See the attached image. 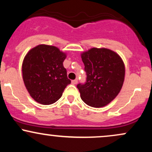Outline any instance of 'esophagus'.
I'll return each instance as SVG.
<instances>
[{"instance_id":"obj_1","label":"esophagus","mask_w":152,"mask_h":152,"mask_svg":"<svg viewBox=\"0 0 152 152\" xmlns=\"http://www.w3.org/2000/svg\"><path fill=\"white\" fill-rule=\"evenodd\" d=\"M71 83H72V84H76V83H78V80L77 79H75V80H73L72 81H71Z\"/></svg>"}]
</instances>
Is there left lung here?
I'll use <instances>...</instances> for the list:
<instances>
[{
	"instance_id": "8db88e82",
	"label": "left lung",
	"mask_w": 152,
	"mask_h": 152,
	"mask_svg": "<svg viewBox=\"0 0 152 152\" xmlns=\"http://www.w3.org/2000/svg\"><path fill=\"white\" fill-rule=\"evenodd\" d=\"M86 73L85 83H78L81 98L87 105L99 108L116 98L124 81L125 67L121 57L107 48H93L81 53Z\"/></svg>"
}]
</instances>
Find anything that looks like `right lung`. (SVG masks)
Masks as SVG:
<instances>
[{"label":"right lung","instance_id":"add662e5","mask_svg":"<svg viewBox=\"0 0 152 152\" xmlns=\"http://www.w3.org/2000/svg\"><path fill=\"white\" fill-rule=\"evenodd\" d=\"M65 53L57 47L38 45L26 54L22 65L26 89L36 102L49 105L58 100L71 80L63 62Z\"/></svg>","mask_w":152,"mask_h":152}]
</instances>
